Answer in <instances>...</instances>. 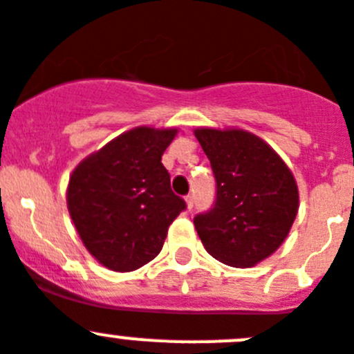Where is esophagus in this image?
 <instances>
[{
    "label": "esophagus",
    "mask_w": 354,
    "mask_h": 354,
    "mask_svg": "<svg viewBox=\"0 0 354 354\" xmlns=\"http://www.w3.org/2000/svg\"><path fill=\"white\" fill-rule=\"evenodd\" d=\"M185 201H187V207H188V211H192V207H194V203H196V199H194V196H192V194H190V196H187V197H185Z\"/></svg>",
    "instance_id": "obj_1"
}]
</instances>
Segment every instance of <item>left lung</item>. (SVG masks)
<instances>
[{
  "instance_id": "left-lung-1",
  "label": "left lung",
  "mask_w": 354,
  "mask_h": 354,
  "mask_svg": "<svg viewBox=\"0 0 354 354\" xmlns=\"http://www.w3.org/2000/svg\"><path fill=\"white\" fill-rule=\"evenodd\" d=\"M216 181L211 209L194 218L206 252L230 267H253L288 236L299 209L292 171L260 138L241 129H197Z\"/></svg>"
}]
</instances>
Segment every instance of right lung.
<instances>
[{
  "mask_svg": "<svg viewBox=\"0 0 354 354\" xmlns=\"http://www.w3.org/2000/svg\"><path fill=\"white\" fill-rule=\"evenodd\" d=\"M176 132L132 129L73 171L69 214L88 253L108 269L129 272L153 260L174 218L187 209L160 162Z\"/></svg>",
  "mask_w": 354,
  "mask_h": 354,
  "instance_id": "right-lung-1",
  "label": "right lung"
}]
</instances>
